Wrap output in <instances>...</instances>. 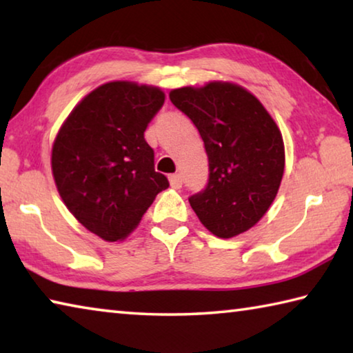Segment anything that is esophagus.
Returning a JSON list of instances; mask_svg holds the SVG:
<instances>
[{
    "label": "esophagus",
    "mask_w": 353,
    "mask_h": 353,
    "mask_svg": "<svg viewBox=\"0 0 353 353\" xmlns=\"http://www.w3.org/2000/svg\"><path fill=\"white\" fill-rule=\"evenodd\" d=\"M170 183H171L172 188L179 190L182 187V176L181 174H171L170 176Z\"/></svg>",
    "instance_id": "1"
}]
</instances>
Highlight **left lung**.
<instances>
[{"mask_svg":"<svg viewBox=\"0 0 353 353\" xmlns=\"http://www.w3.org/2000/svg\"><path fill=\"white\" fill-rule=\"evenodd\" d=\"M171 103L187 115L204 140L207 187L190 205L213 235L232 238L265 216L282 182V134L252 93L230 82L171 90Z\"/></svg>","mask_w":353,"mask_h":353,"instance_id":"left-lung-1","label":"left lung"}]
</instances>
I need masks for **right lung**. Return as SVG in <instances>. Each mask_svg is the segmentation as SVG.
Returning <instances> with one entry per match:
<instances>
[{
	"label": "right lung",
	"instance_id": "add662e5",
	"mask_svg": "<svg viewBox=\"0 0 353 353\" xmlns=\"http://www.w3.org/2000/svg\"><path fill=\"white\" fill-rule=\"evenodd\" d=\"M165 103L157 87L107 82L65 119L52 145L56 187L79 223L105 241L124 240L168 179L154 170L145 130Z\"/></svg>",
	"mask_w": 353,
	"mask_h": 353
}]
</instances>
